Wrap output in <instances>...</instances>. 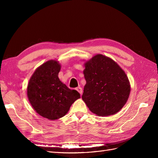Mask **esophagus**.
Returning <instances> with one entry per match:
<instances>
[{
	"instance_id": "obj_1",
	"label": "esophagus",
	"mask_w": 158,
	"mask_h": 158,
	"mask_svg": "<svg viewBox=\"0 0 158 158\" xmlns=\"http://www.w3.org/2000/svg\"><path fill=\"white\" fill-rule=\"evenodd\" d=\"M76 90L81 95V94H82V88H81V87H78V88H77Z\"/></svg>"
}]
</instances>
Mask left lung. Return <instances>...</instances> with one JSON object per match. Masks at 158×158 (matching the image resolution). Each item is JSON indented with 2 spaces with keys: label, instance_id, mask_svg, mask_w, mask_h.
I'll list each match as a JSON object with an SVG mask.
<instances>
[{
  "label": "left lung",
  "instance_id": "left-lung-1",
  "mask_svg": "<svg viewBox=\"0 0 158 158\" xmlns=\"http://www.w3.org/2000/svg\"><path fill=\"white\" fill-rule=\"evenodd\" d=\"M86 81L82 99L98 116L119 112L129 98L130 85L125 72L109 57L97 54L85 63Z\"/></svg>",
  "mask_w": 158,
  "mask_h": 158
}]
</instances>
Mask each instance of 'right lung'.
I'll list each match as a JSON object with an SVG mask.
<instances>
[{
  "label": "right lung",
  "instance_id": "1",
  "mask_svg": "<svg viewBox=\"0 0 158 158\" xmlns=\"http://www.w3.org/2000/svg\"><path fill=\"white\" fill-rule=\"evenodd\" d=\"M60 68L56 60L43 63L36 69L28 84L27 96L33 109L50 120L64 116L72 104L80 98L78 92L69 89L59 79Z\"/></svg>",
  "mask_w": 158,
  "mask_h": 158
}]
</instances>
